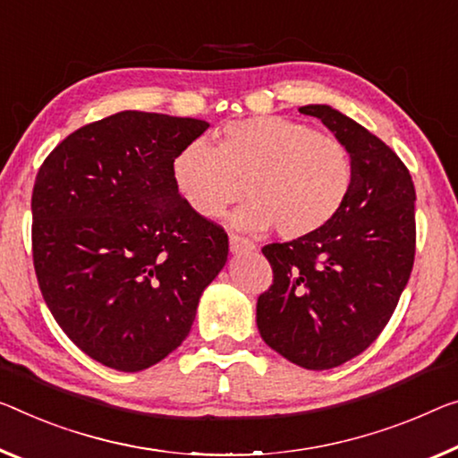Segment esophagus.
<instances>
[{
    "instance_id": "1",
    "label": "esophagus",
    "mask_w": 458,
    "mask_h": 458,
    "mask_svg": "<svg viewBox=\"0 0 458 458\" xmlns=\"http://www.w3.org/2000/svg\"><path fill=\"white\" fill-rule=\"evenodd\" d=\"M229 250H231V253H233V256H237V253L253 251V250H256V245H253V242H250V239L231 233L229 235Z\"/></svg>"
}]
</instances>
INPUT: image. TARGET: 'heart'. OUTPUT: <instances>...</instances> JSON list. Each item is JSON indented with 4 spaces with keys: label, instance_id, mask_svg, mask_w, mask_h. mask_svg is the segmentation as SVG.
I'll use <instances>...</instances> for the list:
<instances>
[{
    "label": "heart",
    "instance_id": "obj_1",
    "mask_svg": "<svg viewBox=\"0 0 458 458\" xmlns=\"http://www.w3.org/2000/svg\"><path fill=\"white\" fill-rule=\"evenodd\" d=\"M172 178L186 205L219 219L243 196L235 215L243 229L276 227L286 239L326 227L346 202L354 165L342 140L284 116H251L216 131V147L192 140L172 159Z\"/></svg>",
    "mask_w": 458,
    "mask_h": 458
}]
</instances>
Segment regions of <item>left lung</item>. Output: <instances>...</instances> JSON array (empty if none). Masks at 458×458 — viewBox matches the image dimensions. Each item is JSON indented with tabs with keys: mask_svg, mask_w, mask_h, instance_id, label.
I'll return each mask as SVG.
<instances>
[{
	"mask_svg": "<svg viewBox=\"0 0 458 458\" xmlns=\"http://www.w3.org/2000/svg\"><path fill=\"white\" fill-rule=\"evenodd\" d=\"M346 147L354 180L326 227L266 245L274 284L259 294L262 340L307 370H327L367 350L410 280L416 253V188L395 151L327 104L299 108Z\"/></svg>",
	"mask_w": 458,
	"mask_h": 458,
	"instance_id": "obj_1",
	"label": "left lung"
}]
</instances>
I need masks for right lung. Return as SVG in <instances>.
Here are the masks:
<instances>
[{"instance_id":"obj_1","label":"right lung","mask_w":458,"mask_h":458,"mask_svg":"<svg viewBox=\"0 0 458 458\" xmlns=\"http://www.w3.org/2000/svg\"><path fill=\"white\" fill-rule=\"evenodd\" d=\"M207 121L124 110L72 132L32 190V256L53 318L123 372L164 360L227 264L229 239L190 208L172 159Z\"/></svg>"}]
</instances>
